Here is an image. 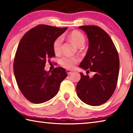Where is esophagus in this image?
Wrapping results in <instances>:
<instances>
[{"label":"esophagus","instance_id":"obj_1","mask_svg":"<svg viewBox=\"0 0 133 133\" xmlns=\"http://www.w3.org/2000/svg\"><path fill=\"white\" fill-rule=\"evenodd\" d=\"M66 73H67V75H71V74L72 73V71L70 70H66Z\"/></svg>","mask_w":133,"mask_h":133}]
</instances>
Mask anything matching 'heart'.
<instances>
[{"label":"heart","mask_w":133,"mask_h":133,"mask_svg":"<svg viewBox=\"0 0 133 133\" xmlns=\"http://www.w3.org/2000/svg\"><path fill=\"white\" fill-rule=\"evenodd\" d=\"M68 38L78 48L83 46L85 43V37L80 31L75 30L70 33ZM63 42L62 37H58L53 43V50L56 53H59L61 51V47ZM77 57L64 56L60 59V63L66 69H73L75 65L78 62Z\"/></svg>","instance_id":"b5f03b06"}]
</instances>
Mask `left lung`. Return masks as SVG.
Wrapping results in <instances>:
<instances>
[{"instance_id": "left-lung-1", "label": "left lung", "mask_w": 133, "mask_h": 133, "mask_svg": "<svg viewBox=\"0 0 133 133\" xmlns=\"http://www.w3.org/2000/svg\"><path fill=\"white\" fill-rule=\"evenodd\" d=\"M87 35L89 49L79 67L95 73L92 77L80 73L77 94L85 104L96 106L111 97L117 83L120 61L116 47L109 35L96 26L78 27Z\"/></svg>"}]
</instances>
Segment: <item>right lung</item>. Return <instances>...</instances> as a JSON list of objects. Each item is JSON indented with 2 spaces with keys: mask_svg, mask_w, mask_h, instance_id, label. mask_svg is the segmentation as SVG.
Listing matches in <instances>:
<instances>
[{
  "mask_svg": "<svg viewBox=\"0 0 133 133\" xmlns=\"http://www.w3.org/2000/svg\"><path fill=\"white\" fill-rule=\"evenodd\" d=\"M67 28L40 24L28 31L20 42L14 60V74L22 93L31 103L48 102L58 93L67 75L63 67L44 70L47 60L55 56L53 43Z\"/></svg>",
  "mask_w": 133,
  "mask_h": 133,
  "instance_id": "obj_1",
  "label": "right lung"
}]
</instances>
